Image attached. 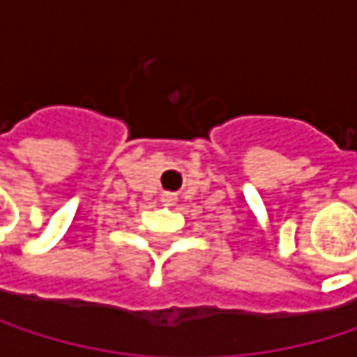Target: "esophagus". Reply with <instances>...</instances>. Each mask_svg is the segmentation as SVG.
<instances>
[{
    "label": "esophagus",
    "mask_w": 357,
    "mask_h": 357,
    "mask_svg": "<svg viewBox=\"0 0 357 357\" xmlns=\"http://www.w3.org/2000/svg\"><path fill=\"white\" fill-rule=\"evenodd\" d=\"M176 200H178V196H176L174 192H163V194H161V202H163L165 206H172Z\"/></svg>",
    "instance_id": "obj_1"
}]
</instances>
